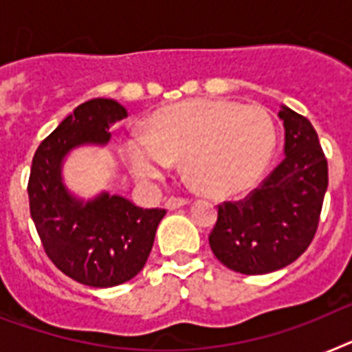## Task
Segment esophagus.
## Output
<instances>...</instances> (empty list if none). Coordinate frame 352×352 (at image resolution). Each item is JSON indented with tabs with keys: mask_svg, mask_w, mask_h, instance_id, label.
Instances as JSON below:
<instances>
[{
	"mask_svg": "<svg viewBox=\"0 0 352 352\" xmlns=\"http://www.w3.org/2000/svg\"><path fill=\"white\" fill-rule=\"evenodd\" d=\"M188 203H190V199H187V197H169V199L165 201V208H167V210H176V208L185 207Z\"/></svg>",
	"mask_w": 352,
	"mask_h": 352,
	"instance_id": "obj_1",
	"label": "esophagus"
}]
</instances>
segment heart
I'll return each instance as SVG.
<instances>
[{"label":"heart","instance_id":"heart-1","mask_svg":"<svg viewBox=\"0 0 352 352\" xmlns=\"http://www.w3.org/2000/svg\"><path fill=\"white\" fill-rule=\"evenodd\" d=\"M275 126L261 106L196 98L153 117L149 135L124 140V158L136 178L164 179L178 160L210 192L232 196L250 188L268 167Z\"/></svg>","mask_w":352,"mask_h":352}]
</instances>
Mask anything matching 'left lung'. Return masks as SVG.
Instances as JSON below:
<instances>
[{
  "instance_id": "1",
  "label": "left lung",
  "mask_w": 352,
  "mask_h": 352,
  "mask_svg": "<svg viewBox=\"0 0 352 352\" xmlns=\"http://www.w3.org/2000/svg\"><path fill=\"white\" fill-rule=\"evenodd\" d=\"M284 160L243 201H225L208 243L237 274H272L297 261L315 237L327 190V160L315 127L287 106Z\"/></svg>"
}]
</instances>
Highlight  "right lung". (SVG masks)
<instances>
[{"label": "right lung", "mask_w": 352, "mask_h": 352, "mask_svg": "<svg viewBox=\"0 0 352 352\" xmlns=\"http://www.w3.org/2000/svg\"><path fill=\"white\" fill-rule=\"evenodd\" d=\"M126 117L117 100L91 98L41 142L32 160V221L52 263L84 286L113 287L140 274L165 216L162 208H140L106 190L84 199L65 185L66 156L84 145H107L109 126Z\"/></svg>", "instance_id": "obj_1"}]
</instances>
